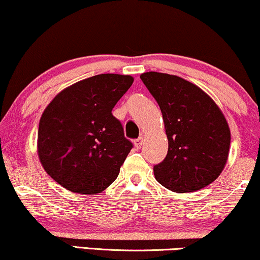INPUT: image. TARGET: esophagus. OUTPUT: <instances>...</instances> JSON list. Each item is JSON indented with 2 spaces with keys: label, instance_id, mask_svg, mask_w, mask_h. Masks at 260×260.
I'll use <instances>...</instances> for the list:
<instances>
[{
  "label": "esophagus",
  "instance_id": "obj_1",
  "mask_svg": "<svg viewBox=\"0 0 260 260\" xmlns=\"http://www.w3.org/2000/svg\"><path fill=\"white\" fill-rule=\"evenodd\" d=\"M142 142H144V138H142V137L138 138V139H135V140H134V145H135V147H137V148H141Z\"/></svg>",
  "mask_w": 260,
  "mask_h": 260
}]
</instances>
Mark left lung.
<instances>
[{
    "label": "left lung",
    "mask_w": 260,
    "mask_h": 260,
    "mask_svg": "<svg viewBox=\"0 0 260 260\" xmlns=\"http://www.w3.org/2000/svg\"><path fill=\"white\" fill-rule=\"evenodd\" d=\"M162 113L168 152L155 165V179L173 192H194L224 170L231 133L220 108L189 81L165 73L140 75Z\"/></svg>",
    "instance_id": "obj_1"
}]
</instances>
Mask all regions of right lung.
I'll return each mask as SVG.
<instances>
[{
  "mask_svg": "<svg viewBox=\"0 0 260 260\" xmlns=\"http://www.w3.org/2000/svg\"><path fill=\"white\" fill-rule=\"evenodd\" d=\"M134 79L100 74L58 93L40 119L38 153L45 171L68 191L96 194L118 178L133 144L112 111Z\"/></svg>",
  "mask_w": 260,
  "mask_h": 260,
  "instance_id": "obj_1",
  "label": "right lung"
}]
</instances>
